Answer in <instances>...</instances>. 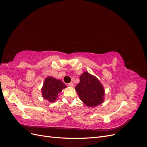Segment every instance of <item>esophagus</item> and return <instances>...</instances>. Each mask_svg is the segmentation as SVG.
I'll return each mask as SVG.
<instances>
[{"label": "esophagus", "mask_w": 147, "mask_h": 147, "mask_svg": "<svg viewBox=\"0 0 147 147\" xmlns=\"http://www.w3.org/2000/svg\"><path fill=\"white\" fill-rule=\"evenodd\" d=\"M68 86H70V87H72V88L74 86V83H73L72 82H70V83H69V84H68Z\"/></svg>", "instance_id": "esophagus-1"}]
</instances>
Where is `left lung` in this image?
Wrapping results in <instances>:
<instances>
[{"label":"left lung","instance_id":"8db88e82","mask_svg":"<svg viewBox=\"0 0 147 147\" xmlns=\"http://www.w3.org/2000/svg\"><path fill=\"white\" fill-rule=\"evenodd\" d=\"M75 90L80 99L89 107H95L103 103L105 90L99 80L88 72L80 77V83Z\"/></svg>","mask_w":147,"mask_h":147}]
</instances>
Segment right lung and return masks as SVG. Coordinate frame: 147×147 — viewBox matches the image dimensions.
<instances>
[{
  "instance_id": "obj_1",
  "label": "right lung",
  "mask_w": 147,
  "mask_h": 147,
  "mask_svg": "<svg viewBox=\"0 0 147 147\" xmlns=\"http://www.w3.org/2000/svg\"><path fill=\"white\" fill-rule=\"evenodd\" d=\"M67 86L60 80L51 76L47 77L42 88V95L43 99L50 102H54L58 97V94Z\"/></svg>"
}]
</instances>
